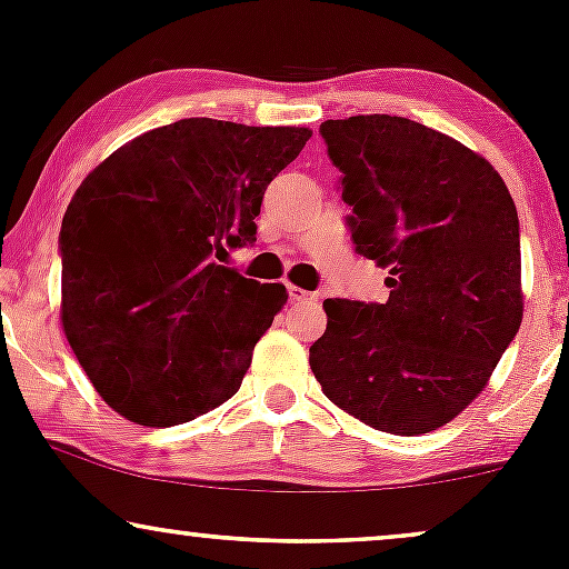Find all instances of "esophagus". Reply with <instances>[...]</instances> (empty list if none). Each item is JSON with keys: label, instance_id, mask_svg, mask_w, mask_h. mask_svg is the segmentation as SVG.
I'll list each match as a JSON object with an SVG mask.
<instances>
[{"label": "esophagus", "instance_id": "1", "mask_svg": "<svg viewBox=\"0 0 569 569\" xmlns=\"http://www.w3.org/2000/svg\"><path fill=\"white\" fill-rule=\"evenodd\" d=\"M289 299L291 302H312V299H318L316 293L299 289V286H289Z\"/></svg>", "mask_w": 569, "mask_h": 569}]
</instances>
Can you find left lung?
<instances>
[{
    "instance_id": "obj_1",
    "label": "left lung",
    "mask_w": 569,
    "mask_h": 569,
    "mask_svg": "<svg viewBox=\"0 0 569 569\" xmlns=\"http://www.w3.org/2000/svg\"><path fill=\"white\" fill-rule=\"evenodd\" d=\"M352 243L388 270L385 302L326 299L310 367L367 426L417 436L481 393L521 326L519 213L500 173L407 117L321 122Z\"/></svg>"
}]
</instances>
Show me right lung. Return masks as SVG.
I'll list each match as a JSON object with an SVG mask.
<instances>
[{"instance_id": "add662e5", "label": "right lung", "mask_w": 569, "mask_h": 569, "mask_svg": "<svg viewBox=\"0 0 569 569\" xmlns=\"http://www.w3.org/2000/svg\"><path fill=\"white\" fill-rule=\"evenodd\" d=\"M189 117L109 154L61 224V321L98 396L168 428L238 393L286 286L219 264L257 243L264 189L310 139Z\"/></svg>"}]
</instances>
